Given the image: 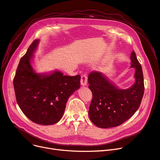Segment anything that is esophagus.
<instances>
[{
	"mask_svg": "<svg viewBox=\"0 0 160 160\" xmlns=\"http://www.w3.org/2000/svg\"><path fill=\"white\" fill-rule=\"evenodd\" d=\"M80 82H81V85L84 86L87 84V82H88V77L87 76L86 74H82L81 76V80H80Z\"/></svg>",
	"mask_w": 160,
	"mask_h": 160,
	"instance_id": "1",
	"label": "esophagus"
}]
</instances>
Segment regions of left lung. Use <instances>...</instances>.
<instances>
[{
    "instance_id": "obj_1",
    "label": "left lung",
    "mask_w": 160,
    "mask_h": 160,
    "mask_svg": "<svg viewBox=\"0 0 160 160\" xmlns=\"http://www.w3.org/2000/svg\"><path fill=\"white\" fill-rule=\"evenodd\" d=\"M131 67L135 68V82L126 89L118 88L100 72L92 71L89 74L88 87L93 97L88 114L96 126H118L139 108L144 91V78L142 67L134 51L131 52Z\"/></svg>"
}]
</instances>
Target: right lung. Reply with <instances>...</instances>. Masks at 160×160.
Returning <instances> with one entry per match:
<instances>
[{
	"label": "right lung",
	"instance_id": "right-lung-1",
	"mask_svg": "<svg viewBox=\"0 0 160 160\" xmlns=\"http://www.w3.org/2000/svg\"><path fill=\"white\" fill-rule=\"evenodd\" d=\"M38 42L34 40L21 58L13 82L23 114L34 123L48 126L61 120L68 97L80 87V76L63 75L58 71L48 75L34 72L31 59Z\"/></svg>",
	"mask_w": 160,
	"mask_h": 160
}]
</instances>
